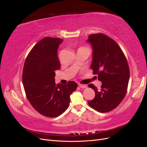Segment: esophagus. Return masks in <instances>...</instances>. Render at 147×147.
<instances>
[{
  "mask_svg": "<svg viewBox=\"0 0 147 147\" xmlns=\"http://www.w3.org/2000/svg\"><path fill=\"white\" fill-rule=\"evenodd\" d=\"M78 86L80 87L81 88H86L87 87L86 84H79Z\"/></svg>",
  "mask_w": 147,
  "mask_h": 147,
  "instance_id": "obj_1",
  "label": "esophagus"
}]
</instances>
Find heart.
Instances as JSON below:
<instances>
[{
	"mask_svg": "<svg viewBox=\"0 0 147 147\" xmlns=\"http://www.w3.org/2000/svg\"><path fill=\"white\" fill-rule=\"evenodd\" d=\"M83 48H84V47H83Z\"/></svg>",
	"mask_w": 147,
	"mask_h": 147,
	"instance_id": "obj_1",
	"label": "heart"
}]
</instances>
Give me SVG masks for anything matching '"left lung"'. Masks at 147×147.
Here are the masks:
<instances>
[{
    "label": "left lung",
    "instance_id": "8db88e82",
    "mask_svg": "<svg viewBox=\"0 0 147 147\" xmlns=\"http://www.w3.org/2000/svg\"><path fill=\"white\" fill-rule=\"evenodd\" d=\"M87 42L93 49L91 69L102 82L99 90L93 84H88L96 94L88 104L97 112H109L117 107L126 96L129 80L127 61L118 43L107 35L91 34Z\"/></svg>",
    "mask_w": 147,
    "mask_h": 147
}]
</instances>
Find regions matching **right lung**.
Listing matches in <instances>:
<instances>
[{"mask_svg": "<svg viewBox=\"0 0 147 147\" xmlns=\"http://www.w3.org/2000/svg\"><path fill=\"white\" fill-rule=\"evenodd\" d=\"M63 39L45 37L32 48L26 57L23 71L26 95L33 108L50 118L61 115L68 108L70 96L77 84L55 83V72L61 67L57 49Z\"/></svg>", "mask_w": 147, "mask_h": 147, "instance_id": "right-lung-1", "label": "right lung"}]
</instances>
